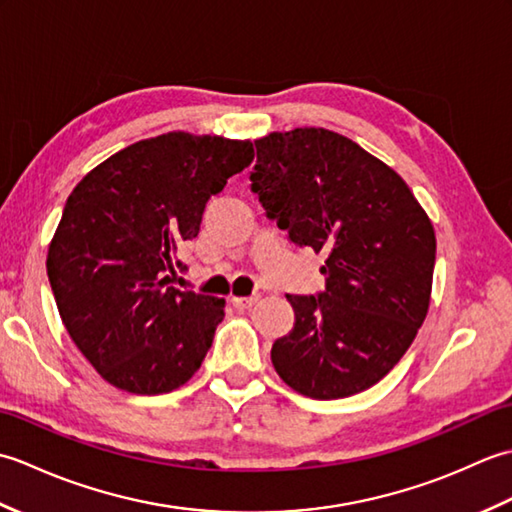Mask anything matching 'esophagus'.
Instances as JSON below:
<instances>
[{
    "instance_id": "1",
    "label": "esophagus",
    "mask_w": 512,
    "mask_h": 512,
    "mask_svg": "<svg viewBox=\"0 0 512 512\" xmlns=\"http://www.w3.org/2000/svg\"><path fill=\"white\" fill-rule=\"evenodd\" d=\"M255 301H257V295H250V297H231V303H233L235 308H239V310L253 308Z\"/></svg>"
}]
</instances>
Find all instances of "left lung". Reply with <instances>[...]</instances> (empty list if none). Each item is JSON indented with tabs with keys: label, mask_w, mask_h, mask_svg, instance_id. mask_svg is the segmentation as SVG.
I'll return each mask as SVG.
<instances>
[{
	"label": "left lung",
	"mask_w": 512,
	"mask_h": 512,
	"mask_svg": "<svg viewBox=\"0 0 512 512\" xmlns=\"http://www.w3.org/2000/svg\"><path fill=\"white\" fill-rule=\"evenodd\" d=\"M250 182L270 220L323 253L325 290L288 295L295 328L270 358L288 387L345 398L385 378L427 317L436 233L407 182L354 140L297 127L255 140Z\"/></svg>",
	"instance_id": "obj_1"
}]
</instances>
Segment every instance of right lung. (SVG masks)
Wrapping results in <instances>:
<instances>
[{
    "instance_id": "right-lung-1",
    "label": "right lung",
    "mask_w": 512,
    "mask_h": 512,
    "mask_svg": "<svg viewBox=\"0 0 512 512\" xmlns=\"http://www.w3.org/2000/svg\"><path fill=\"white\" fill-rule=\"evenodd\" d=\"M255 158L250 140L169 132L94 167L48 246V279L70 339L107 383L169 394L198 372L224 299L169 286L204 206Z\"/></svg>"
}]
</instances>
